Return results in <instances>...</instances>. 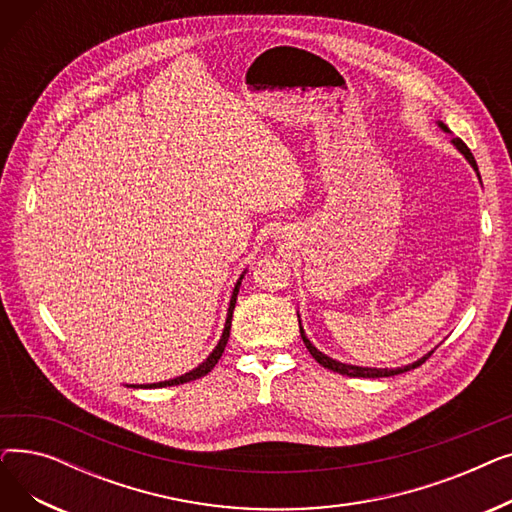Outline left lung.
I'll return each instance as SVG.
<instances>
[{
  "label": "left lung",
  "instance_id": "8db88e82",
  "mask_svg": "<svg viewBox=\"0 0 512 512\" xmlns=\"http://www.w3.org/2000/svg\"><path fill=\"white\" fill-rule=\"evenodd\" d=\"M438 126L442 128V130H446L448 132V128H446V124H442V122H438ZM452 145L459 149L465 157H467V161L469 164L473 166V170L477 172V164H475V157H473V153H471V149L461 141V139H452ZM477 176H479V172H477ZM299 328H301V321H299ZM301 338H303V342H305V346H307V351L311 353V357L319 363V365H324L326 369H332V371H336V373H342V375H348V378H390V375H398V373H405V371H411V369H415V367H419L421 363H425V359L432 355V353H427L425 357H421L419 361H415V363H411V365H407V367H396V369H371V367H357V365H346V363H340V361H334V359H330L328 355H324V353H319L317 348L309 342V338L305 336V330L301 328Z\"/></svg>",
  "mask_w": 512,
  "mask_h": 512
}]
</instances>
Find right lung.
I'll use <instances>...</instances> for the list:
<instances>
[{"label": "right lung", "instance_id": "right-lung-1", "mask_svg": "<svg viewBox=\"0 0 512 512\" xmlns=\"http://www.w3.org/2000/svg\"><path fill=\"white\" fill-rule=\"evenodd\" d=\"M242 280V276H240ZM240 280L236 282L234 290H232V299H230V307H228V317H226V326H224V332H222V338L218 342V346L213 348V353L199 365L195 367L193 371H188L184 375H180V378H174V380H168V382H159V384H143V386H130V388H164V386H178V384H186V382H193V380H199L203 378V375H207L215 363L220 361L224 348L228 344V338H230V326H232V311H234V305H236V294H238V288H240Z\"/></svg>", "mask_w": 512, "mask_h": 512}]
</instances>
